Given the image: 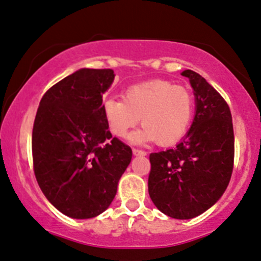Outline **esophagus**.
<instances>
[{"label":"esophagus","mask_w":261,"mask_h":261,"mask_svg":"<svg viewBox=\"0 0 261 261\" xmlns=\"http://www.w3.org/2000/svg\"><path fill=\"white\" fill-rule=\"evenodd\" d=\"M133 153L134 155H146V151L140 150V149H135V148L133 149Z\"/></svg>","instance_id":"obj_1"}]
</instances>
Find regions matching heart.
Returning <instances> with one entry per match:
<instances>
[{"mask_svg":"<svg viewBox=\"0 0 261 261\" xmlns=\"http://www.w3.org/2000/svg\"><path fill=\"white\" fill-rule=\"evenodd\" d=\"M103 113L111 133L125 138L138 125L141 116L143 128L131 135L134 143L153 141L169 146L186 134L192 115L194 97L182 85L163 79H153L127 88L125 99L110 98Z\"/></svg>","mask_w":261,"mask_h":261,"instance_id":"1","label":"heart"}]
</instances>
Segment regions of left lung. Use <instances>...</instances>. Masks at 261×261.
<instances>
[{
	"label": "left lung",
	"instance_id": "8db88e82",
	"mask_svg": "<svg viewBox=\"0 0 261 261\" xmlns=\"http://www.w3.org/2000/svg\"><path fill=\"white\" fill-rule=\"evenodd\" d=\"M196 102L189 133L173 149L149 155L148 190L166 216L190 219L219 200L233 171L232 115L224 98L199 74L185 70Z\"/></svg>",
	"mask_w": 261,
	"mask_h": 261
}]
</instances>
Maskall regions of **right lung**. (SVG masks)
<instances>
[{"label": "right lung", "instance_id": "add662e5", "mask_svg": "<svg viewBox=\"0 0 261 261\" xmlns=\"http://www.w3.org/2000/svg\"><path fill=\"white\" fill-rule=\"evenodd\" d=\"M111 69H80L40 99L32 134L33 167L45 198L65 216L94 218L115 199L133 156L112 138L103 113Z\"/></svg>", "mask_w": 261, "mask_h": 261}]
</instances>
